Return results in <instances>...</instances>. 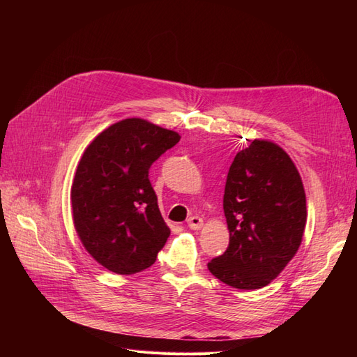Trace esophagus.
I'll list each match as a JSON object with an SVG mask.
<instances>
[{
    "instance_id": "1",
    "label": "esophagus",
    "mask_w": 357,
    "mask_h": 357,
    "mask_svg": "<svg viewBox=\"0 0 357 357\" xmlns=\"http://www.w3.org/2000/svg\"><path fill=\"white\" fill-rule=\"evenodd\" d=\"M188 226L193 231L199 229L202 226V218H199V215H192V218H189V220H188Z\"/></svg>"
}]
</instances>
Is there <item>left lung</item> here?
Returning a JSON list of instances; mask_svg holds the SVG:
<instances>
[{"instance_id":"1","label":"left lung","mask_w":357,"mask_h":357,"mask_svg":"<svg viewBox=\"0 0 357 357\" xmlns=\"http://www.w3.org/2000/svg\"><path fill=\"white\" fill-rule=\"evenodd\" d=\"M223 211L229 245L208 262L210 273L235 289L271 283L298 252L307 223L304 186L282 147L248 139L229 167Z\"/></svg>"}]
</instances>
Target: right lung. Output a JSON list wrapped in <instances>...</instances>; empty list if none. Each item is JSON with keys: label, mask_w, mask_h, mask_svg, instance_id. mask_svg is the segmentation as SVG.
I'll use <instances>...</instances> for the list:
<instances>
[{"label": "right lung", "mask_w": 357, "mask_h": 357, "mask_svg": "<svg viewBox=\"0 0 357 357\" xmlns=\"http://www.w3.org/2000/svg\"><path fill=\"white\" fill-rule=\"evenodd\" d=\"M180 135L143 119L107 128L84 150L71 188L73 220L86 250L122 275L152 266L169 228L149 169Z\"/></svg>", "instance_id": "right-lung-1"}]
</instances>
